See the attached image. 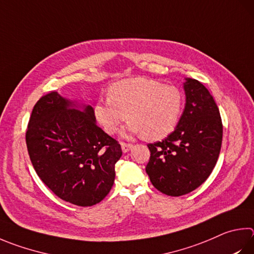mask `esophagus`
<instances>
[{
  "mask_svg": "<svg viewBox=\"0 0 254 254\" xmlns=\"http://www.w3.org/2000/svg\"><path fill=\"white\" fill-rule=\"evenodd\" d=\"M133 144H131V143H126V142H122L121 143V147H122V151L124 152V153H127V152L130 151L132 149Z\"/></svg>",
  "mask_w": 254,
  "mask_h": 254,
  "instance_id": "obj_1",
  "label": "esophagus"
}]
</instances>
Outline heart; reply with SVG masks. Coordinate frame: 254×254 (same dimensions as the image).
Masks as SVG:
<instances>
[{
    "label": "heart",
    "instance_id": "b5f03b06",
    "mask_svg": "<svg viewBox=\"0 0 254 254\" xmlns=\"http://www.w3.org/2000/svg\"><path fill=\"white\" fill-rule=\"evenodd\" d=\"M179 87L147 77H133L114 83L108 99L94 105V115L108 134H114L127 119L123 134H142L147 141H159L177 127L183 110Z\"/></svg>",
    "mask_w": 254,
    "mask_h": 254
}]
</instances>
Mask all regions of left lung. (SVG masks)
Here are the masks:
<instances>
[{
    "label": "left lung",
    "instance_id": "1",
    "mask_svg": "<svg viewBox=\"0 0 254 254\" xmlns=\"http://www.w3.org/2000/svg\"><path fill=\"white\" fill-rule=\"evenodd\" d=\"M186 107L175 130L163 141L147 144L151 152L145 171L153 187L180 196L199 188L218 161L223 127L213 96L201 82L183 83Z\"/></svg>",
    "mask_w": 254,
    "mask_h": 254
}]
</instances>
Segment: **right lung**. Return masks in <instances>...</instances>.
<instances>
[{
	"mask_svg": "<svg viewBox=\"0 0 254 254\" xmlns=\"http://www.w3.org/2000/svg\"><path fill=\"white\" fill-rule=\"evenodd\" d=\"M91 105L50 92L34 105L26 146L40 179L60 199L79 206L102 201L111 190L121 145L95 123Z\"/></svg>",
	"mask_w": 254,
	"mask_h": 254,
	"instance_id": "obj_1",
	"label": "right lung"
}]
</instances>
